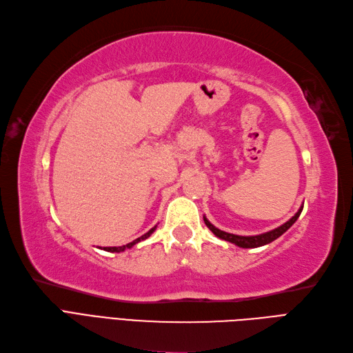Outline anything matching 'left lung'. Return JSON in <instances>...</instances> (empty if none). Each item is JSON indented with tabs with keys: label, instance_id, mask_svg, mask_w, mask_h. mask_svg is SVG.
I'll list each match as a JSON object with an SVG mask.
<instances>
[{
	"label": "left lung",
	"instance_id": "1",
	"mask_svg": "<svg viewBox=\"0 0 353 353\" xmlns=\"http://www.w3.org/2000/svg\"><path fill=\"white\" fill-rule=\"evenodd\" d=\"M302 209H303V205H301V209L295 213V216L290 217L289 221H288L286 223H283L282 226H279V228L270 230V232L260 234V235H254V236H241V235L228 234V232H225V230H221V229H217L216 226H213V225L208 221V219H205V216H203V219H204L205 226H208L217 238L225 239V241H228V242H232V244H235V245H238V247H241V248H257V247H263V245L270 244V242H273L274 239H277L279 236L283 235V234L286 232V230L296 222V219L299 217Z\"/></svg>",
	"mask_w": 353,
	"mask_h": 353
}]
</instances>
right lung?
Returning <instances> with one entry per match:
<instances>
[{"mask_svg": "<svg viewBox=\"0 0 353 353\" xmlns=\"http://www.w3.org/2000/svg\"><path fill=\"white\" fill-rule=\"evenodd\" d=\"M154 229H156V226H153L149 232H145L144 235H141L140 238H137V239H134L132 242H130V244H127V245H123V247H105L103 250L105 251H109V252H121V251H124V250H127V248H131L132 245H136L137 242H140V241H143V239H145V238H149L153 232H154Z\"/></svg>", "mask_w": 353, "mask_h": 353, "instance_id": "right-lung-1", "label": "right lung"}]
</instances>
